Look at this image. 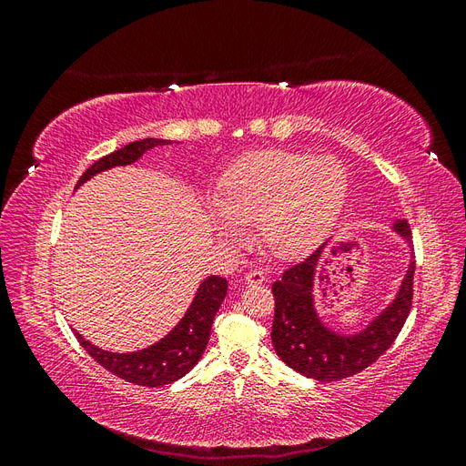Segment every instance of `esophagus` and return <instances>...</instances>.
Wrapping results in <instances>:
<instances>
[{"instance_id": "obj_1", "label": "esophagus", "mask_w": 466, "mask_h": 466, "mask_svg": "<svg viewBox=\"0 0 466 466\" xmlns=\"http://www.w3.org/2000/svg\"><path fill=\"white\" fill-rule=\"evenodd\" d=\"M245 279L250 286H257V284H262V281L266 279V274H264V270H260V268H250V270L245 274Z\"/></svg>"}]
</instances>
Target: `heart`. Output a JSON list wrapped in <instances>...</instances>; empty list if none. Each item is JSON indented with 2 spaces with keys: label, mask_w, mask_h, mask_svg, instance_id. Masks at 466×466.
<instances>
[{
  "label": "heart",
  "mask_w": 466,
  "mask_h": 466,
  "mask_svg": "<svg viewBox=\"0 0 466 466\" xmlns=\"http://www.w3.org/2000/svg\"><path fill=\"white\" fill-rule=\"evenodd\" d=\"M346 194L348 175L338 159L268 149L238 159L223 175L211 219L228 238L241 235L243 225L260 221L264 247L291 258L320 241Z\"/></svg>",
  "instance_id": "obj_1"
}]
</instances>
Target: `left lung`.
Wrapping results in <instances>:
<instances>
[{
	"label": "left lung",
	"mask_w": 466,
	"mask_h": 466,
	"mask_svg": "<svg viewBox=\"0 0 466 466\" xmlns=\"http://www.w3.org/2000/svg\"><path fill=\"white\" fill-rule=\"evenodd\" d=\"M397 231L412 241L410 225L397 223ZM322 247L293 264L272 284V344L279 360L298 373L317 380H340L370 368L397 340L414 299V260L408 268L399 298L368 329L356 336H338L322 327L313 307V272Z\"/></svg>",
	"instance_id": "obj_1"
}]
</instances>
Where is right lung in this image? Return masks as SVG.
Listing matches in <instances>:
<instances>
[{"mask_svg": "<svg viewBox=\"0 0 466 466\" xmlns=\"http://www.w3.org/2000/svg\"><path fill=\"white\" fill-rule=\"evenodd\" d=\"M163 144L171 142H167V139L147 137L142 139V142H132L116 151H112L105 155V157L95 161L87 171L81 175V178L77 180V187L89 180L91 177H95L96 173L106 171L110 167L130 165L137 157H142V153L146 149ZM225 293H228V279L219 276H209L200 286L198 293H196L185 319H182L163 340L146 350L132 351V354H112V351H105L89 344L86 338L79 336L77 332L76 336L79 344L86 348L87 354L98 365H103L106 371L128 380V383L142 387L171 385L177 379L185 377L202 358L209 340L211 322H214L218 309L223 303Z\"/></svg>", "mask_w": 466, "mask_h": 466, "instance_id": "add662e5", "label": "right lung"}]
</instances>
